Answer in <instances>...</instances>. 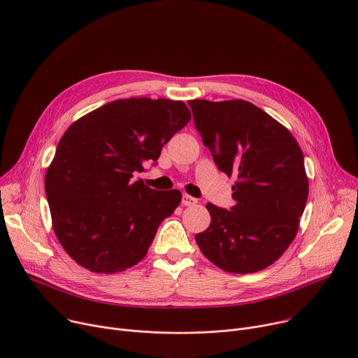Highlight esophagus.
<instances>
[{"label": "esophagus", "mask_w": 358, "mask_h": 358, "mask_svg": "<svg viewBox=\"0 0 358 358\" xmlns=\"http://www.w3.org/2000/svg\"><path fill=\"white\" fill-rule=\"evenodd\" d=\"M182 204L184 206H189V208H192V206H196L197 204V199L189 196V194H184L182 196Z\"/></svg>", "instance_id": "1"}]
</instances>
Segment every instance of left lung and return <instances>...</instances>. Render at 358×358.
Here are the masks:
<instances>
[{
    "label": "left lung",
    "instance_id": "1",
    "mask_svg": "<svg viewBox=\"0 0 358 358\" xmlns=\"http://www.w3.org/2000/svg\"><path fill=\"white\" fill-rule=\"evenodd\" d=\"M196 129L228 177L235 206L208 203L209 228L196 235L200 251L234 274L270 267L293 242L309 181L303 152L290 131L243 100H190Z\"/></svg>",
    "mask_w": 358,
    "mask_h": 358
}]
</instances>
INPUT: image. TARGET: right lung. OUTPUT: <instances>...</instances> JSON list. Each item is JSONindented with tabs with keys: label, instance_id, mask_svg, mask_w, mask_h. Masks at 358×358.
<instances>
[{
	"label": "right lung",
	"instance_id": "add662e5",
	"mask_svg": "<svg viewBox=\"0 0 358 358\" xmlns=\"http://www.w3.org/2000/svg\"><path fill=\"white\" fill-rule=\"evenodd\" d=\"M182 101L124 99L73 122L45 177L52 227L66 254L92 273L124 271L146 255L161 222L181 201L134 181L145 162L190 122Z\"/></svg>",
	"mask_w": 358,
	"mask_h": 358
}]
</instances>
